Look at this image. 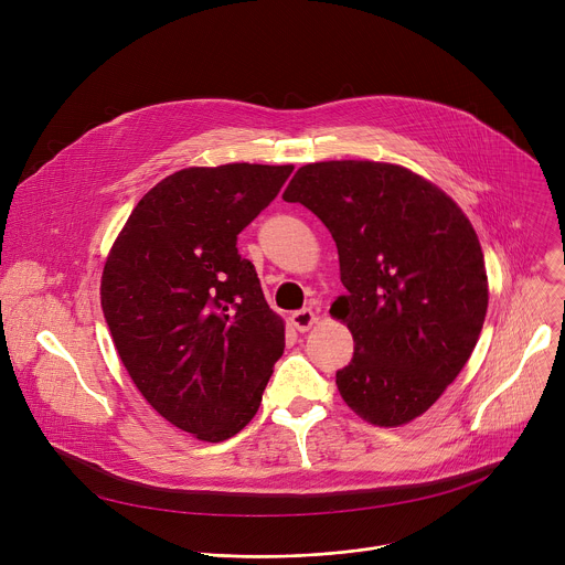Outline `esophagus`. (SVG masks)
I'll return each mask as SVG.
<instances>
[{
    "instance_id": "obj_1",
    "label": "esophagus",
    "mask_w": 565,
    "mask_h": 565,
    "mask_svg": "<svg viewBox=\"0 0 565 565\" xmlns=\"http://www.w3.org/2000/svg\"><path fill=\"white\" fill-rule=\"evenodd\" d=\"M290 324L299 331V333H306L312 324H315V312L310 308H301V310H295L290 315Z\"/></svg>"
}]
</instances>
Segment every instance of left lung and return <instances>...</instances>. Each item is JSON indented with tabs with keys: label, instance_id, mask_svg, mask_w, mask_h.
<instances>
[{
	"label": "left lung",
	"instance_id": "obj_1",
	"mask_svg": "<svg viewBox=\"0 0 565 565\" xmlns=\"http://www.w3.org/2000/svg\"><path fill=\"white\" fill-rule=\"evenodd\" d=\"M284 201L301 203L335 238L347 288L331 306L353 333L335 373L366 423L423 416L469 360L488 312V275L462 210L407 168L327 160L297 170Z\"/></svg>",
	"mask_w": 565,
	"mask_h": 565
}]
</instances>
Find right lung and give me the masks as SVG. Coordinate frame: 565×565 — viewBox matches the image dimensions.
Instances as JSON below:
<instances>
[{
	"label": "right lung",
	"instance_id": "add662e5",
	"mask_svg": "<svg viewBox=\"0 0 565 565\" xmlns=\"http://www.w3.org/2000/svg\"><path fill=\"white\" fill-rule=\"evenodd\" d=\"M290 172L181 170L138 201L107 257L100 299L116 351L149 405L199 440H227L255 418L284 353V319L236 236Z\"/></svg>",
	"mask_w": 565,
	"mask_h": 565
}]
</instances>
